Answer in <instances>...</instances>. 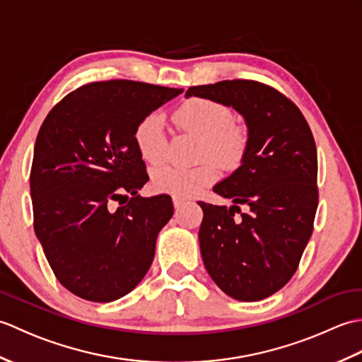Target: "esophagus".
I'll return each mask as SVG.
<instances>
[{
	"instance_id": "obj_1",
	"label": "esophagus",
	"mask_w": 362,
	"mask_h": 362,
	"mask_svg": "<svg viewBox=\"0 0 362 362\" xmlns=\"http://www.w3.org/2000/svg\"><path fill=\"white\" fill-rule=\"evenodd\" d=\"M173 204H174V209H175V210H179L180 206H182L183 204H185V199H182V197H177V196H174V197H173Z\"/></svg>"
}]
</instances>
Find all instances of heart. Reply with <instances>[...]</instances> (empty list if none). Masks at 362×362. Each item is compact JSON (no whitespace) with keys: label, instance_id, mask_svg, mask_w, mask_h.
Returning a JSON list of instances; mask_svg holds the SVG:
<instances>
[{"label":"heart","instance_id":"obj_1","mask_svg":"<svg viewBox=\"0 0 362 362\" xmlns=\"http://www.w3.org/2000/svg\"><path fill=\"white\" fill-rule=\"evenodd\" d=\"M175 126L202 136L199 157L213 158L219 165L232 168L241 161L247 148V130L233 122V112L224 103L193 96L183 101L174 112ZM135 144L144 161L160 165L168 157L169 140L163 118L148 113L135 127ZM218 169L213 161L185 166H161L152 174V187L160 193L177 197H191L204 191L216 180Z\"/></svg>","mask_w":362,"mask_h":362}]
</instances>
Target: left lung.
I'll return each instance as SVG.
<instances>
[{
	"instance_id": "left-lung-1",
	"label": "left lung",
	"mask_w": 362,
	"mask_h": 362,
	"mask_svg": "<svg viewBox=\"0 0 362 362\" xmlns=\"http://www.w3.org/2000/svg\"><path fill=\"white\" fill-rule=\"evenodd\" d=\"M185 96L224 103L247 124L241 166L213 188L235 205L199 202L204 210L199 243L206 272L227 296L263 300L296 274L313 233L319 191L311 129L289 98L257 81L189 87ZM238 204L248 211L235 220Z\"/></svg>"
}]
</instances>
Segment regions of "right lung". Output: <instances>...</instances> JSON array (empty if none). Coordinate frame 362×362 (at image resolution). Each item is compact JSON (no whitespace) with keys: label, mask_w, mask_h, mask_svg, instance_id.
I'll return each mask as SVG.
<instances>
[{"label":"right lung","mask_w":362,"mask_h":362,"mask_svg":"<svg viewBox=\"0 0 362 362\" xmlns=\"http://www.w3.org/2000/svg\"><path fill=\"white\" fill-rule=\"evenodd\" d=\"M182 88L135 81L91 82L52 107L33 168L34 230L54 275L74 296L113 302L149 271L171 197L138 196L149 175L135 127ZM133 196L126 206L113 200Z\"/></svg>","instance_id":"obj_1"}]
</instances>
